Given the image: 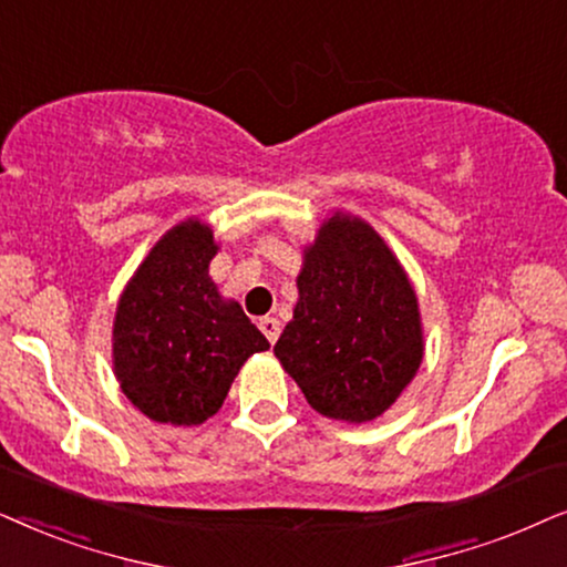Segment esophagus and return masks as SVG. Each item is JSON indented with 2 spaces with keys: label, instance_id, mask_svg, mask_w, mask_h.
Wrapping results in <instances>:
<instances>
[{
  "label": "esophagus",
  "instance_id": "1",
  "mask_svg": "<svg viewBox=\"0 0 567 567\" xmlns=\"http://www.w3.org/2000/svg\"><path fill=\"white\" fill-rule=\"evenodd\" d=\"M259 329L264 331V337H267L269 342L275 344L277 337H279V329H282V327H279V321L275 319V316H264V319H259Z\"/></svg>",
  "mask_w": 567,
  "mask_h": 567
}]
</instances>
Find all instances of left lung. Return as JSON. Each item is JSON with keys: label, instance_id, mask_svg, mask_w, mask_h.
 <instances>
[{"label": "left lung", "instance_id": "left-lung-1", "mask_svg": "<svg viewBox=\"0 0 567 567\" xmlns=\"http://www.w3.org/2000/svg\"><path fill=\"white\" fill-rule=\"evenodd\" d=\"M298 306L275 354L327 417L389 410L422 362L417 298L379 233L334 215L306 251Z\"/></svg>", "mask_w": 567, "mask_h": 567}]
</instances>
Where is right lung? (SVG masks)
<instances>
[{
  "label": "right lung",
  "mask_w": 567,
  "mask_h": 567,
  "mask_svg": "<svg viewBox=\"0 0 567 567\" xmlns=\"http://www.w3.org/2000/svg\"><path fill=\"white\" fill-rule=\"evenodd\" d=\"M213 230L186 220L157 240L118 300L113 371L142 414L199 425L220 410L240 365L269 350L236 300L209 279Z\"/></svg>",
  "instance_id": "obj_1"
}]
</instances>
